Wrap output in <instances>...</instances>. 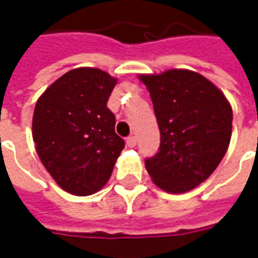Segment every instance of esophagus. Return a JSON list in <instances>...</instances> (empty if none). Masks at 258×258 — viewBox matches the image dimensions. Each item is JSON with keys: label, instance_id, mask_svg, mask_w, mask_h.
<instances>
[{"label": "esophagus", "instance_id": "esophagus-1", "mask_svg": "<svg viewBox=\"0 0 258 258\" xmlns=\"http://www.w3.org/2000/svg\"><path fill=\"white\" fill-rule=\"evenodd\" d=\"M125 142H127V146H128V148H134V146L137 145V138H135L134 135H131V137L127 138Z\"/></svg>", "mask_w": 258, "mask_h": 258}]
</instances>
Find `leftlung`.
<instances>
[{"label": "left lung", "mask_w": 258, "mask_h": 258, "mask_svg": "<svg viewBox=\"0 0 258 258\" xmlns=\"http://www.w3.org/2000/svg\"><path fill=\"white\" fill-rule=\"evenodd\" d=\"M160 130V146L145 160L153 182L170 194H184L210 177L227 153L232 107L202 74L173 69L141 74Z\"/></svg>", "instance_id": "1"}]
</instances>
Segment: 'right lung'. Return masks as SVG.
Instances as JSON below:
<instances>
[{"mask_svg":"<svg viewBox=\"0 0 258 258\" xmlns=\"http://www.w3.org/2000/svg\"><path fill=\"white\" fill-rule=\"evenodd\" d=\"M117 80L101 69L70 70L48 87L34 107L33 140L40 160L69 194H95L124 149L106 106Z\"/></svg>","mask_w":258,"mask_h":258,"instance_id":"add662e5","label":"right lung"}]
</instances>
